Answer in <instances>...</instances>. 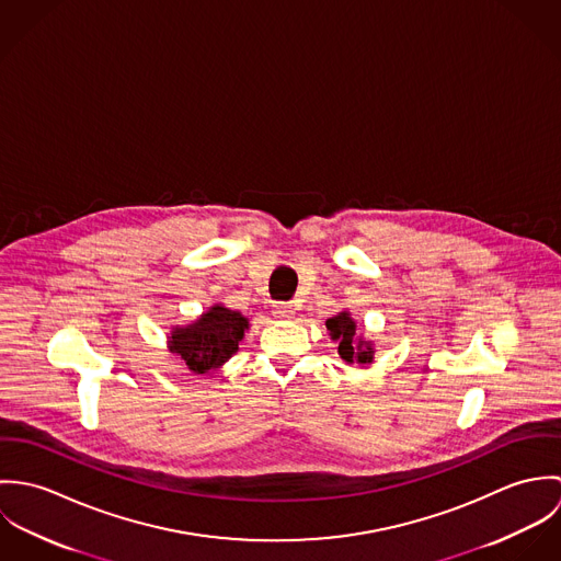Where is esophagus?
<instances>
[{
  "mask_svg": "<svg viewBox=\"0 0 561 561\" xmlns=\"http://www.w3.org/2000/svg\"><path fill=\"white\" fill-rule=\"evenodd\" d=\"M272 313H274L276 320H291L294 313H296V309H294L289 302H276L274 309H272Z\"/></svg>",
  "mask_w": 561,
  "mask_h": 561,
  "instance_id": "34e87169",
  "label": "esophagus"
}]
</instances>
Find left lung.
I'll return each mask as SVG.
<instances>
[{
    "instance_id": "1",
    "label": "left lung",
    "mask_w": 561,
    "mask_h": 561,
    "mask_svg": "<svg viewBox=\"0 0 561 561\" xmlns=\"http://www.w3.org/2000/svg\"><path fill=\"white\" fill-rule=\"evenodd\" d=\"M325 328L330 332V339L336 343L339 356L347 365H369L374 363V343L358 336L356 321L350 318L347 311L336 313L334 318L325 320Z\"/></svg>"
}]
</instances>
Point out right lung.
I'll return each instance as SVG.
<instances>
[{"mask_svg":"<svg viewBox=\"0 0 561 561\" xmlns=\"http://www.w3.org/2000/svg\"><path fill=\"white\" fill-rule=\"evenodd\" d=\"M245 330L248 320L241 313L214 305L190 325H174L168 347L192 374H211L240 350Z\"/></svg>","mask_w":561,"mask_h":561,"instance_id":"obj_1","label":"right lung"}]
</instances>
